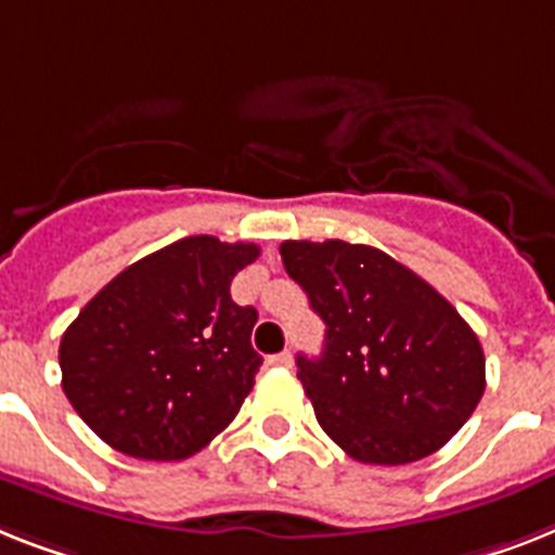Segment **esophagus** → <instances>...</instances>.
<instances>
[{
    "label": "esophagus",
    "instance_id": "obj_1",
    "mask_svg": "<svg viewBox=\"0 0 555 555\" xmlns=\"http://www.w3.org/2000/svg\"><path fill=\"white\" fill-rule=\"evenodd\" d=\"M270 364H276V367H293V353L291 350H282V353L270 356Z\"/></svg>",
    "mask_w": 555,
    "mask_h": 555
}]
</instances>
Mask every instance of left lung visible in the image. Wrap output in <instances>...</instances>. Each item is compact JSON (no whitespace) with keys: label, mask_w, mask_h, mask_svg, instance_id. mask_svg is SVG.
Here are the masks:
<instances>
[{"label":"left lung","mask_w":555,"mask_h":555,"mask_svg":"<svg viewBox=\"0 0 555 555\" xmlns=\"http://www.w3.org/2000/svg\"><path fill=\"white\" fill-rule=\"evenodd\" d=\"M279 254L327 327L319 359L296 356L324 434L364 465L448 444L485 393V353L459 310L379 247L291 238Z\"/></svg>","instance_id":"left-lung-1"}]
</instances>
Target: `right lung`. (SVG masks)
Wrapping results in <instances>:
<instances>
[{
  "label": "right lung",
  "mask_w": 555,
  "mask_h": 555,
  "mask_svg": "<svg viewBox=\"0 0 555 555\" xmlns=\"http://www.w3.org/2000/svg\"><path fill=\"white\" fill-rule=\"evenodd\" d=\"M250 242L188 236L111 279L59 345L62 390L125 456L179 462L236 418L262 356L256 308L231 299Z\"/></svg>",
  "instance_id": "1"
}]
</instances>
